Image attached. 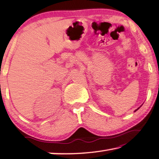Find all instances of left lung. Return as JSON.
<instances>
[{
  "label": "left lung",
  "instance_id": "8db88e82",
  "mask_svg": "<svg viewBox=\"0 0 159 159\" xmlns=\"http://www.w3.org/2000/svg\"><path fill=\"white\" fill-rule=\"evenodd\" d=\"M140 107H139V108H138V109H136V110H135V111H137V110H139V108H140Z\"/></svg>",
  "mask_w": 159,
  "mask_h": 159
}]
</instances>
